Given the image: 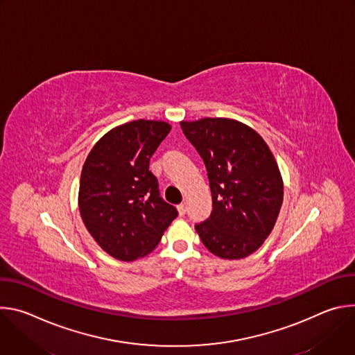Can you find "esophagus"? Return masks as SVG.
<instances>
[{"label":"esophagus","mask_w":355,"mask_h":355,"mask_svg":"<svg viewBox=\"0 0 355 355\" xmlns=\"http://www.w3.org/2000/svg\"><path fill=\"white\" fill-rule=\"evenodd\" d=\"M177 209H178L180 216H184V215H185V212H187V205H185V204H180V205L177 207Z\"/></svg>","instance_id":"1"}]
</instances>
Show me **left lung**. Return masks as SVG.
Masks as SVG:
<instances>
[{
  "label": "left lung",
  "instance_id": "left-lung-1",
  "mask_svg": "<svg viewBox=\"0 0 355 355\" xmlns=\"http://www.w3.org/2000/svg\"><path fill=\"white\" fill-rule=\"evenodd\" d=\"M205 163L212 192L211 216L195 225L212 254L240 260L270 236L284 198L278 164L264 139L227 118L180 122Z\"/></svg>",
  "mask_w": 355,
  "mask_h": 355
}]
</instances>
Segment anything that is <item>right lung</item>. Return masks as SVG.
Masks as SVG:
<instances>
[{"mask_svg":"<svg viewBox=\"0 0 355 355\" xmlns=\"http://www.w3.org/2000/svg\"><path fill=\"white\" fill-rule=\"evenodd\" d=\"M171 126L132 121L101 137L84 163L78 208L83 222L110 256L133 261L153 251L177 209L160 196L150 157Z\"/></svg>","mask_w":355,"mask_h":355,"instance_id":"right-lung-1","label":"right lung"}]
</instances>
